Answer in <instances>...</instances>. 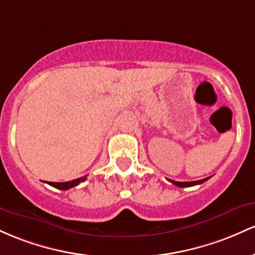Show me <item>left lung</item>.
Listing matches in <instances>:
<instances>
[{
  "label": "left lung",
  "instance_id": "left-lung-1",
  "mask_svg": "<svg viewBox=\"0 0 255 255\" xmlns=\"http://www.w3.org/2000/svg\"><path fill=\"white\" fill-rule=\"evenodd\" d=\"M207 179H210V177H207V178H204V179H200V181H194V182H176V181H172V179H168V181L172 183V184L177 185V187L184 188V187H193V185H196V184H201V183L206 182Z\"/></svg>",
  "mask_w": 255,
  "mask_h": 255
}]
</instances>
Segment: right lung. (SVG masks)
Here are the masks:
<instances>
[{
	"instance_id": "add662e5",
	"label": "right lung",
	"mask_w": 255,
	"mask_h": 255,
	"mask_svg": "<svg viewBox=\"0 0 255 255\" xmlns=\"http://www.w3.org/2000/svg\"><path fill=\"white\" fill-rule=\"evenodd\" d=\"M85 179H87V176L81 177V178L73 179V181H70V182H62V183L50 182L49 184L51 185V187L56 188V189H60V190H67V189H70V188H73V187H76V185H78L79 183L84 182Z\"/></svg>"
}]
</instances>
